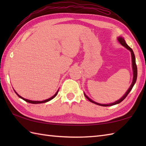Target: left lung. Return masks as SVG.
<instances>
[{"label":"left lung","mask_w":146,"mask_h":146,"mask_svg":"<svg viewBox=\"0 0 146 146\" xmlns=\"http://www.w3.org/2000/svg\"><path fill=\"white\" fill-rule=\"evenodd\" d=\"M118 41H119V42L123 46H124L125 48H126L127 49H129L130 51H131V56H132V70H133V80H132V82L131 85L130 86L129 88L127 90V91L126 92L125 94L123 95V97L121 98H120L119 100H118L117 101L115 102H113V103H111V104H101L97 103V102H95L94 101H93L92 100H91L90 98L88 97H87V96L85 95V94H84V95L85 96V97L87 98L90 102H91L92 103H94V104H97L98 105H100V106L108 107V106H111V105H116V104H118L120 103L121 102L124 100V99L126 98L128 94H129V92L131 91V90L132 89L133 86H134V84H135V82H136V80H137V65H136V63H135V55H134V52H133L132 49L131 48H130L127 44H126V42H125V41L124 40V39H123V38H122V37H119V38H118Z\"/></svg>","instance_id":"obj_1"}]
</instances>
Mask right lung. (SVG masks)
Listing matches in <instances>:
<instances>
[{
  "label": "right lung",
  "instance_id": "obj_1",
  "mask_svg": "<svg viewBox=\"0 0 146 146\" xmlns=\"http://www.w3.org/2000/svg\"><path fill=\"white\" fill-rule=\"evenodd\" d=\"M58 91H59V90H58L56 92V94L52 96V97H51V98H48V99H46V100H43V101H33V100H27V99H26V98H24L23 97H21V96L19 95H18L17 94V92H15V90H14V92H15V94H16L17 95V96L19 98H22L23 99V100H24V101H26V102H28V103H31V104H42V103H45V102H49V100H52V98H54L57 95V94H58Z\"/></svg>",
  "mask_w": 146,
  "mask_h": 146
}]
</instances>
